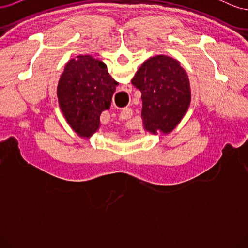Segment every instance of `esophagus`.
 <instances>
[{
	"mask_svg": "<svg viewBox=\"0 0 248 248\" xmlns=\"http://www.w3.org/2000/svg\"><path fill=\"white\" fill-rule=\"evenodd\" d=\"M132 115H133L132 109L126 108L121 112H120V118H122V119H130Z\"/></svg>",
	"mask_w": 248,
	"mask_h": 248,
	"instance_id": "obj_1",
	"label": "esophagus"
}]
</instances>
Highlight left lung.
<instances>
[{"label":"left lung","mask_w":248,"mask_h":248,"mask_svg":"<svg viewBox=\"0 0 248 248\" xmlns=\"http://www.w3.org/2000/svg\"><path fill=\"white\" fill-rule=\"evenodd\" d=\"M141 93L144 128L156 134L170 133L189 108L188 76L177 60L158 55L140 66L131 80Z\"/></svg>","instance_id":"8db88e82"}]
</instances>
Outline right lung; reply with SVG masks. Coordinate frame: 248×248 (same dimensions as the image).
<instances>
[{
    "label": "right lung",
    "mask_w": 248,
    "mask_h": 248,
    "mask_svg": "<svg viewBox=\"0 0 248 248\" xmlns=\"http://www.w3.org/2000/svg\"><path fill=\"white\" fill-rule=\"evenodd\" d=\"M118 82L107 66L90 55L78 56L66 64L57 95L67 123L81 138L98 130L100 115L110 107Z\"/></svg>",
    "instance_id": "right-lung-1"
}]
</instances>
